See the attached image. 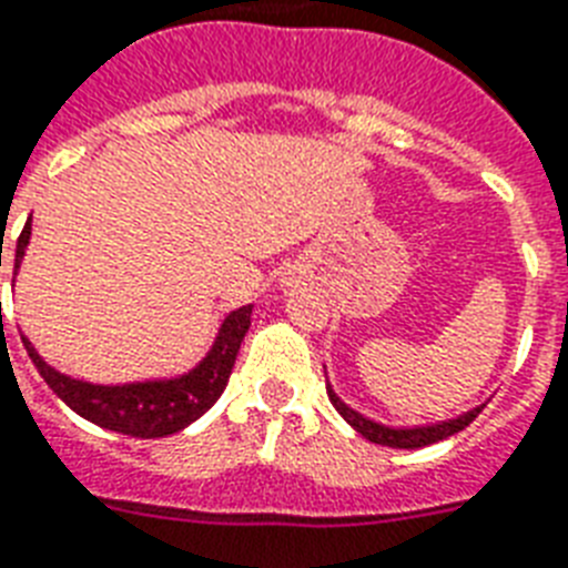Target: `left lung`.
I'll return each mask as SVG.
<instances>
[{
    "mask_svg": "<svg viewBox=\"0 0 568 568\" xmlns=\"http://www.w3.org/2000/svg\"><path fill=\"white\" fill-rule=\"evenodd\" d=\"M328 398H331V405L337 407L339 416H343V419H346L348 425L361 434V437L389 448H422V446H430V443H439V439H446L452 437V434H457V430H464L466 425H469L480 410H484V405H480L475 407V410L464 413V416H457V419H448L443 422V425H428V428H384V425H378V422L363 419L361 413H355L352 407L343 405V402L334 396V389L331 387H328Z\"/></svg>",
    "mask_w": 568,
    "mask_h": 568,
    "instance_id": "1",
    "label": "left lung"
}]
</instances>
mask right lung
Masks as SVG:
<instances>
[{
    "label": "right lung",
    "mask_w": 568,
    "mask_h": 568,
    "mask_svg": "<svg viewBox=\"0 0 568 568\" xmlns=\"http://www.w3.org/2000/svg\"><path fill=\"white\" fill-rule=\"evenodd\" d=\"M29 234L31 222H26V229L17 237L13 270L20 266L22 252L29 246ZM248 322H252V305L229 313V320L222 322L220 337L213 343L211 355L187 375L172 381L125 384V387H97V384L67 378L61 372H54L49 363H43V357L34 352V346L26 337H22V346H26L31 363L43 375V381L52 387L54 396L61 398L67 407H72L79 416L108 430L125 434V437L155 439L187 428L190 422H196L222 396V389L229 384L231 366L237 361L240 343L246 337Z\"/></svg>",
    "instance_id": "add662e5"
}]
</instances>
